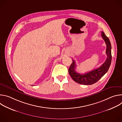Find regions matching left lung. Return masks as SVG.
I'll return each mask as SVG.
<instances>
[{
    "label": "left lung",
    "instance_id": "obj_1",
    "mask_svg": "<svg viewBox=\"0 0 122 122\" xmlns=\"http://www.w3.org/2000/svg\"><path fill=\"white\" fill-rule=\"evenodd\" d=\"M101 36L106 44V53L107 55V59L99 67L87 72L84 74L77 73L75 70L76 67L75 61L73 60L72 63L69 66L68 73L72 79L76 82L84 85H91L97 82L108 71L112 61V46L109 39L105 35L104 32H101Z\"/></svg>",
    "mask_w": 122,
    "mask_h": 122
}]
</instances>
